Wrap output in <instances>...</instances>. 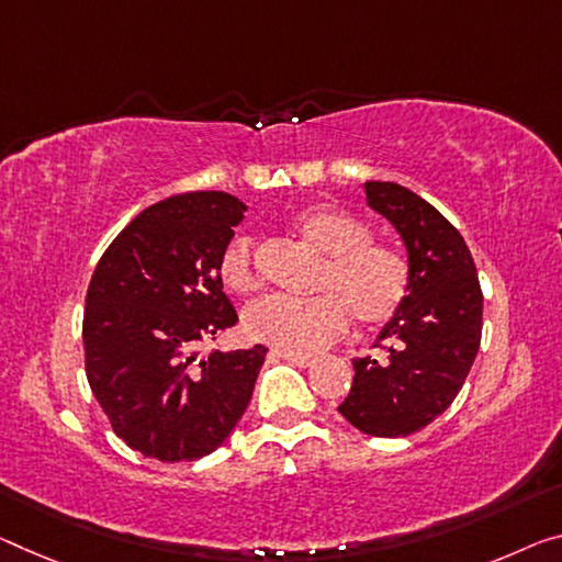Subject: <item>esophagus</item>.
Segmentation results:
<instances>
[{"instance_id": "34e87169", "label": "esophagus", "mask_w": 562, "mask_h": 562, "mask_svg": "<svg viewBox=\"0 0 562 562\" xmlns=\"http://www.w3.org/2000/svg\"><path fill=\"white\" fill-rule=\"evenodd\" d=\"M276 353H279L281 359L291 361V364L301 367V369H308V367H314V357H306V353H291V351H276Z\"/></svg>"}]
</instances>
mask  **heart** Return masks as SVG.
I'll return each instance as SVG.
<instances>
[{
	"label": "heart",
	"mask_w": 562,
	"mask_h": 562,
	"mask_svg": "<svg viewBox=\"0 0 562 562\" xmlns=\"http://www.w3.org/2000/svg\"><path fill=\"white\" fill-rule=\"evenodd\" d=\"M293 228L326 256L314 299L269 296L244 311V331L254 341L291 353H314L359 324H386L409 291V266L390 244L371 238L364 218L336 205H311L293 218ZM221 279L233 293L261 286L251 236H236L221 256Z\"/></svg>",
	"instance_id": "heart-1"
}]
</instances>
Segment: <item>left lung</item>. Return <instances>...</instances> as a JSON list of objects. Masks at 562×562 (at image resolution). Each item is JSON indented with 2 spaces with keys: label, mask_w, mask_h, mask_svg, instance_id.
<instances>
[{
  "label": "left lung",
  "mask_w": 562,
  "mask_h": 562,
  "mask_svg": "<svg viewBox=\"0 0 562 562\" xmlns=\"http://www.w3.org/2000/svg\"><path fill=\"white\" fill-rule=\"evenodd\" d=\"M369 209L392 223L407 248L409 291L376 344L386 359H353L341 417L371 437L425 429L468 379L482 339V291L472 254L450 221L396 183H364Z\"/></svg>",
  "instance_id": "1"
}]
</instances>
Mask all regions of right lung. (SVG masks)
Wrapping results in <instances>:
<instances>
[{"instance_id": "right-lung-1", "label": "right lung", "mask_w": 562, "mask_h": 562, "mask_svg": "<svg viewBox=\"0 0 562 562\" xmlns=\"http://www.w3.org/2000/svg\"><path fill=\"white\" fill-rule=\"evenodd\" d=\"M244 213L221 191L166 198L135 215L94 266L82 318L90 390L112 431L153 460L218 450L251 402L269 349L198 351L238 322L221 256Z\"/></svg>"}]
</instances>
